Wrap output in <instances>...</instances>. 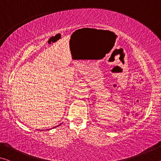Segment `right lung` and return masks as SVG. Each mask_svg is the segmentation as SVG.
<instances>
[{
  "mask_svg": "<svg viewBox=\"0 0 161 161\" xmlns=\"http://www.w3.org/2000/svg\"><path fill=\"white\" fill-rule=\"evenodd\" d=\"M60 124H59V125H60ZM54 128H56V126H55V127H54Z\"/></svg>",
  "mask_w": 161,
  "mask_h": 161,
  "instance_id": "1",
  "label": "right lung"
}]
</instances>
